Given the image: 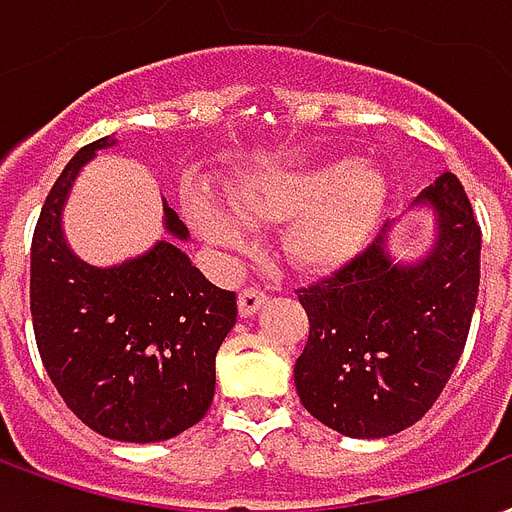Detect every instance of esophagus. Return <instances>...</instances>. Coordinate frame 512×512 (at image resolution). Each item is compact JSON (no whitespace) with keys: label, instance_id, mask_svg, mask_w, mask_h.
Wrapping results in <instances>:
<instances>
[{"label":"esophagus","instance_id":"obj_1","mask_svg":"<svg viewBox=\"0 0 512 512\" xmlns=\"http://www.w3.org/2000/svg\"><path fill=\"white\" fill-rule=\"evenodd\" d=\"M264 301H267V293L261 291V288H256V285H248V288H243V291H240V296H237L240 315H243V318H251L253 312L259 310Z\"/></svg>","mask_w":512,"mask_h":512}]
</instances>
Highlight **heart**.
Wrapping results in <instances>:
<instances>
[{"mask_svg":"<svg viewBox=\"0 0 512 512\" xmlns=\"http://www.w3.org/2000/svg\"><path fill=\"white\" fill-rule=\"evenodd\" d=\"M387 186L368 165H326L245 181L232 194V211L251 227L285 221L283 253L299 269L326 272L342 267L366 245L382 216ZM194 227L213 243L240 248L243 227L197 192L189 200Z\"/></svg>","mask_w":512,"mask_h":512,"instance_id":"1","label":"heart"}]
</instances>
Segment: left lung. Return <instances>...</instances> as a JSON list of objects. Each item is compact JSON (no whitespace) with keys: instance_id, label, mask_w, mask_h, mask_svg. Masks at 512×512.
Listing matches in <instances>:
<instances>
[{"instance_id":"8db88e82","label":"left lung","mask_w":512,"mask_h":512,"mask_svg":"<svg viewBox=\"0 0 512 512\" xmlns=\"http://www.w3.org/2000/svg\"><path fill=\"white\" fill-rule=\"evenodd\" d=\"M438 243L392 264L384 232L342 269L299 288L310 336L293 366L301 406L336 433L384 438L425 417L465 350L481 283V227L454 173L419 194Z\"/></svg>"}]
</instances>
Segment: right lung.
<instances>
[{"label":"right lung","instance_id":"add662e5","mask_svg":"<svg viewBox=\"0 0 512 512\" xmlns=\"http://www.w3.org/2000/svg\"><path fill=\"white\" fill-rule=\"evenodd\" d=\"M109 138L63 168L31 237V323L63 403L90 430L128 443L168 441L197 425L216 390V352L237 320L235 291L216 288L173 243L95 269L66 248L61 208L71 181ZM165 229L184 221L165 205Z\"/></svg>","mask_w":512,"mask_h":512}]
</instances>
